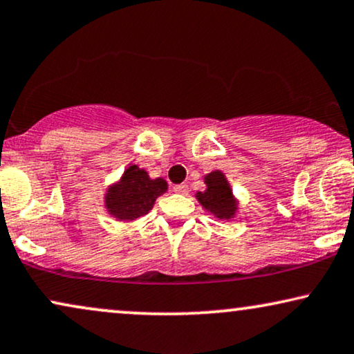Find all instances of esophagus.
I'll return each mask as SVG.
<instances>
[{
    "mask_svg": "<svg viewBox=\"0 0 354 354\" xmlns=\"http://www.w3.org/2000/svg\"><path fill=\"white\" fill-rule=\"evenodd\" d=\"M172 188H174V192H176V194H180V195H185L188 192L187 183H177V185H174Z\"/></svg>",
    "mask_w": 354,
    "mask_h": 354,
    "instance_id": "obj_1",
    "label": "esophagus"
}]
</instances>
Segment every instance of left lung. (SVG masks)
Wrapping results in <instances>:
<instances>
[{
  "mask_svg": "<svg viewBox=\"0 0 354 354\" xmlns=\"http://www.w3.org/2000/svg\"><path fill=\"white\" fill-rule=\"evenodd\" d=\"M206 190L196 195V198L205 209L216 214L218 218H231L236 213V201L232 200V192L227 185L226 177L221 172L214 171L205 177Z\"/></svg>",
  "mask_w": 354,
  "mask_h": 354,
  "instance_id": "1",
  "label": "left lung"
}]
</instances>
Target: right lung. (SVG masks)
Masks as SVG:
<instances>
[{"instance_id":"1","label":"right lung","mask_w":354,"mask_h":354,"mask_svg":"<svg viewBox=\"0 0 354 354\" xmlns=\"http://www.w3.org/2000/svg\"><path fill=\"white\" fill-rule=\"evenodd\" d=\"M167 190L162 178L151 180L143 169L130 166L122 180L109 190L105 205L110 214L120 219H135L145 216L153 208L156 198Z\"/></svg>"}]
</instances>
